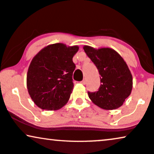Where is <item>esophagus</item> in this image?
Listing matches in <instances>:
<instances>
[{
  "label": "esophagus",
  "mask_w": 154,
  "mask_h": 154,
  "mask_svg": "<svg viewBox=\"0 0 154 154\" xmlns=\"http://www.w3.org/2000/svg\"><path fill=\"white\" fill-rule=\"evenodd\" d=\"M80 83L82 84V85H86V83H87V80H86V79H84L82 81H81V82H80Z\"/></svg>",
  "instance_id": "1"
}]
</instances>
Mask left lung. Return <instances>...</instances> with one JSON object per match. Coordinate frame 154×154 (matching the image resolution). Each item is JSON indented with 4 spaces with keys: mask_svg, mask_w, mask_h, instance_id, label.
<instances>
[{
    "mask_svg": "<svg viewBox=\"0 0 154 154\" xmlns=\"http://www.w3.org/2000/svg\"><path fill=\"white\" fill-rule=\"evenodd\" d=\"M100 75L101 85L94 92L88 91L89 99L99 107L116 109L124 104L131 92L133 79L126 62L115 50L108 48L97 50L83 47Z\"/></svg>",
    "mask_w": 154,
    "mask_h": 154,
    "instance_id": "8db88e82",
    "label": "left lung"
}]
</instances>
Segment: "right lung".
Listing matches in <instances>:
<instances>
[{
  "label": "right lung",
  "instance_id": "1",
  "mask_svg": "<svg viewBox=\"0 0 154 154\" xmlns=\"http://www.w3.org/2000/svg\"><path fill=\"white\" fill-rule=\"evenodd\" d=\"M79 47L63 43L48 45L31 61L27 74L29 94L38 107L57 110L68 102L72 91V57Z\"/></svg>",
  "mask_w": 154,
  "mask_h": 154
}]
</instances>
